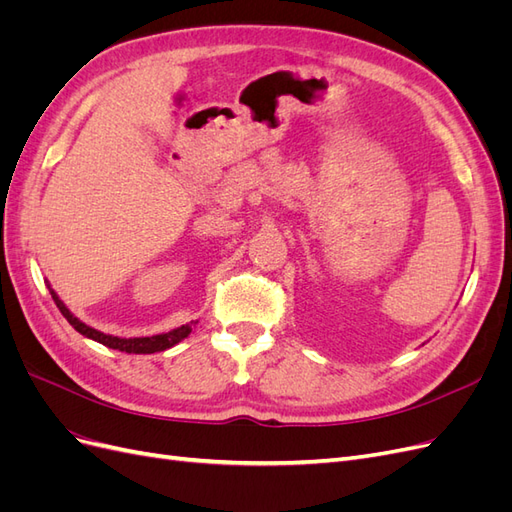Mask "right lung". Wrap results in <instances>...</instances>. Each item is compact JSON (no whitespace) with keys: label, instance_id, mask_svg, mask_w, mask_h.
Returning <instances> with one entry per match:
<instances>
[{"label":"right lung","instance_id":"add662e5","mask_svg":"<svg viewBox=\"0 0 512 512\" xmlns=\"http://www.w3.org/2000/svg\"><path fill=\"white\" fill-rule=\"evenodd\" d=\"M49 290H51V297H53L55 305L59 307V312L64 314V318L72 324L76 331H79L85 337H89V339H94V342H98L102 346H108V348H113V350H121V352H128V354H153V352H162L166 348H173L175 344L181 342V339H185V337L192 333V324H196V322L181 324L179 329H173V331H168V333H160V335H151V337H128L126 339V337L106 335V333H102L98 329L87 327L85 322H81L79 318H76L70 312V309L64 305V301L57 297V292L51 286H49Z\"/></svg>","mask_w":512,"mask_h":512}]
</instances>
